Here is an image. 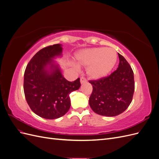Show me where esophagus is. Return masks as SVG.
<instances>
[{
  "label": "esophagus",
  "instance_id": "obj_1",
  "mask_svg": "<svg viewBox=\"0 0 159 159\" xmlns=\"http://www.w3.org/2000/svg\"><path fill=\"white\" fill-rule=\"evenodd\" d=\"M86 81H87V80H86V79L85 78H84V77H81V79H80V83L82 84H84L85 83Z\"/></svg>",
  "mask_w": 159,
  "mask_h": 159
}]
</instances>
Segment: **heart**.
I'll use <instances>...</instances> for the list:
<instances>
[{"instance_id": "heart-1", "label": "heart", "mask_w": 159, "mask_h": 159, "mask_svg": "<svg viewBox=\"0 0 159 159\" xmlns=\"http://www.w3.org/2000/svg\"><path fill=\"white\" fill-rule=\"evenodd\" d=\"M74 60L78 65L87 67L89 78L98 80L105 78L113 70L117 63V54L111 48H91L78 51Z\"/></svg>"}]
</instances>
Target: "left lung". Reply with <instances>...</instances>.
<instances>
[{
	"instance_id": "obj_1",
	"label": "left lung",
	"mask_w": 159,
	"mask_h": 159,
	"mask_svg": "<svg viewBox=\"0 0 159 159\" xmlns=\"http://www.w3.org/2000/svg\"><path fill=\"white\" fill-rule=\"evenodd\" d=\"M119 64L110 75L89 81L93 86L89 103L100 115L114 117L125 111L132 102L134 91L133 71L127 61L118 54Z\"/></svg>"
}]
</instances>
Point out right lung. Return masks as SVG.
Wrapping results in <instances>:
<instances>
[{"mask_svg": "<svg viewBox=\"0 0 159 159\" xmlns=\"http://www.w3.org/2000/svg\"><path fill=\"white\" fill-rule=\"evenodd\" d=\"M61 44L44 48L33 56L24 75V91L32 111L47 119H57L68 111L70 93L80 88V78L69 81L54 60L62 56Z\"/></svg>", "mask_w": 159, "mask_h": 159, "instance_id": "obj_1", "label": "right lung"}]
</instances>
